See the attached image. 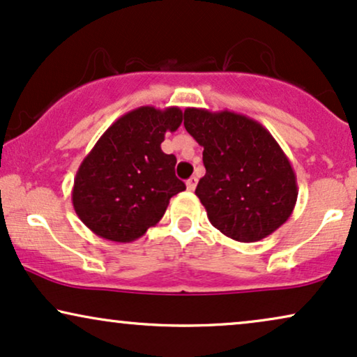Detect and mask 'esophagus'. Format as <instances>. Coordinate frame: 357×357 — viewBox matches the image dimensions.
<instances>
[{
    "label": "esophagus",
    "instance_id": "esophagus-1",
    "mask_svg": "<svg viewBox=\"0 0 357 357\" xmlns=\"http://www.w3.org/2000/svg\"><path fill=\"white\" fill-rule=\"evenodd\" d=\"M196 186H197V178L196 176H192V178H189L186 181V188H188V191H194Z\"/></svg>",
    "mask_w": 357,
    "mask_h": 357
}]
</instances>
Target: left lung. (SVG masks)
<instances>
[{"instance_id": "8db88e82", "label": "left lung", "mask_w": 357, "mask_h": 357, "mask_svg": "<svg viewBox=\"0 0 357 357\" xmlns=\"http://www.w3.org/2000/svg\"><path fill=\"white\" fill-rule=\"evenodd\" d=\"M184 126L204 148L196 196L215 229L257 242L287 222L298 197L296 176L264 125L236 112L186 108Z\"/></svg>"}]
</instances>
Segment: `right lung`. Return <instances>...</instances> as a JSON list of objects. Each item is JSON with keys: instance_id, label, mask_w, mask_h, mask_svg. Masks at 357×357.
I'll return each mask as SVG.
<instances>
[{"instance_id": "add662e5", "label": "right lung", "mask_w": 357, "mask_h": 357, "mask_svg": "<svg viewBox=\"0 0 357 357\" xmlns=\"http://www.w3.org/2000/svg\"><path fill=\"white\" fill-rule=\"evenodd\" d=\"M181 123L178 107H138L98 138L72 188L74 209L96 236L137 241L160 222L171 197L186 189L174 174L176 156L161 150L166 132Z\"/></svg>"}]
</instances>
